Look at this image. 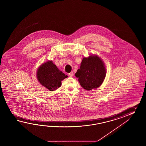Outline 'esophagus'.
<instances>
[{"mask_svg":"<svg viewBox=\"0 0 146 146\" xmlns=\"http://www.w3.org/2000/svg\"><path fill=\"white\" fill-rule=\"evenodd\" d=\"M69 76H70V77H72V76H74V73H73V72H70V73H69Z\"/></svg>","mask_w":146,"mask_h":146,"instance_id":"34e87169","label":"esophagus"}]
</instances>
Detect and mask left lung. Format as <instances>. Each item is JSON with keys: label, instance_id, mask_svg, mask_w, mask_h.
<instances>
[{"label": "left lung", "instance_id": "obj_1", "mask_svg": "<svg viewBox=\"0 0 146 146\" xmlns=\"http://www.w3.org/2000/svg\"><path fill=\"white\" fill-rule=\"evenodd\" d=\"M75 76L81 86L88 91L99 87L106 76V69L102 59L97 55L84 57Z\"/></svg>", "mask_w": 146, "mask_h": 146}]
</instances>
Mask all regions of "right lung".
Masks as SVG:
<instances>
[{
  "label": "right lung",
  "instance_id": "obj_1",
  "mask_svg": "<svg viewBox=\"0 0 146 146\" xmlns=\"http://www.w3.org/2000/svg\"><path fill=\"white\" fill-rule=\"evenodd\" d=\"M37 79L39 82L50 91H54L61 86L62 81L68 76L59 70L52 61H47L37 69Z\"/></svg>",
  "mask_w": 146,
  "mask_h": 146
}]
</instances>
